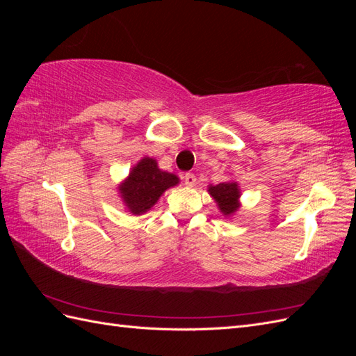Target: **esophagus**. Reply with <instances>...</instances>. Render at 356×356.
<instances>
[{
  "label": "esophagus",
  "mask_w": 356,
  "mask_h": 356,
  "mask_svg": "<svg viewBox=\"0 0 356 356\" xmlns=\"http://www.w3.org/2000/svg\"><path fill=\"white\" fill-rule=\"evenodd\" d=\"M182 179H184V182H186V186H188V187H195L196 186V175L195 174H184V177H182Z\"/></svg>",
  "instance_id": "34e87169"
}]
</instances>
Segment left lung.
Segmentation results:
<instances>
[{"label": "left lung", "instance_id": "1", "mask_svg": "<svg viewBox=\"0 0 356 356\" xmlns=\"http://www.w3.org/2000/svg\"><path fill=\"white\" fill-rule=\"evenodd\" d=\"M209 195L217 202L220 212L225 217H232V215L239 209L241 203V190L238 182L230 181V182H220L217 186H209L208 187Z\"/></svg>", "mask_w": 356, "mask_h": 356}]
</instances>
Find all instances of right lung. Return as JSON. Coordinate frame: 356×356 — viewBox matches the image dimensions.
Here are the masks:
<instances>
[{"label": "right lung", "mask_w": 356, "mask_h": 356, "mask_svg": "<svg viewBox=\"0 0 356 356\" xmlns=\"http://www.w3.org/2000/svg\"><path fill=\"white\" fill-rule=\"evenodd\" d=\"M179 178L177 175L159 169L154 159L144 157L118 186V191L129 212L143 215L154 207L168 188L177 186Z\"/></svg>", "instance_id": "1"}]
</instances>
